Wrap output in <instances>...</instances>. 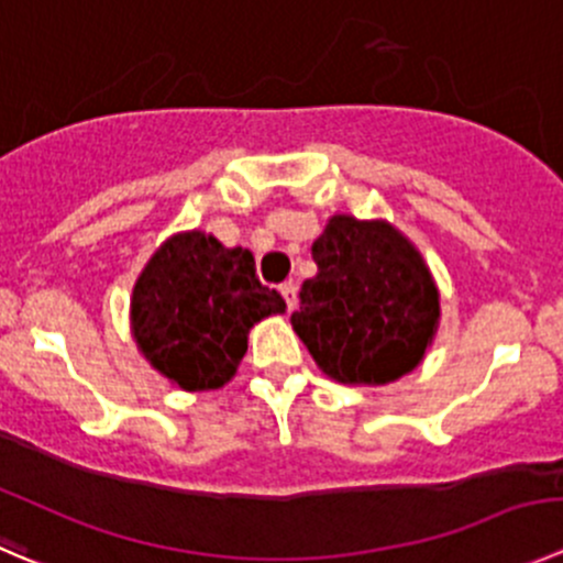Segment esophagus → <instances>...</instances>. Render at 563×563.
<instances>
[{
  "label": "esophagus",
  "mask_w": 563,
  "mask_h": 563,
  "mask_svg": "<svg viewBox=\"0 0 563 563\" xmlns=\"http://www.w3.org/2000/svg\"><path fill=\"white\" fill-rule=\"evenodd\" d=\"M282 295H284V303H287V309L292 311L295 306H298V287H295V282H287L282 284Z\"/></svg>",
  "instance_id": "34e87169"
}]
</instances>
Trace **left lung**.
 <instances>
[{
	"mask_svg": "<svg viewBox=\"0 0 563 563\" xmlns=\"http://www.w3.org/2000/svg\"><path fill=\"white\" fill-rule=\"evenodd\" d=\"M317 276L289 322L322 375L386 386L421 364L441 322V292L419 249L383 219L336 213L311 243Z\"/></svg>",
	"mask_w": 563,
	"mask_h": 563,
	"instance_id": "obj_1",
	"label": "left lung"
}]
</instances>
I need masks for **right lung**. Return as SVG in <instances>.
Masks as SVG:
<instances>
[{"label": "right lung", "instance_id": "add662e5", "mask_svg": "<svg viewBox=\"0 0 563 563\" xmlns=\"http://www.w3.org/2000/svg\"><path fill=\"white\" fill-rule=\"evenodd\" d=\"M287 303L263 287L249 249L202 230L166 238L133 284L131 333L139 353L183 391H216L235 377L249 331Z\"/></svg>", "mask_w": 563, "mask_h": 563}]
</instances>
